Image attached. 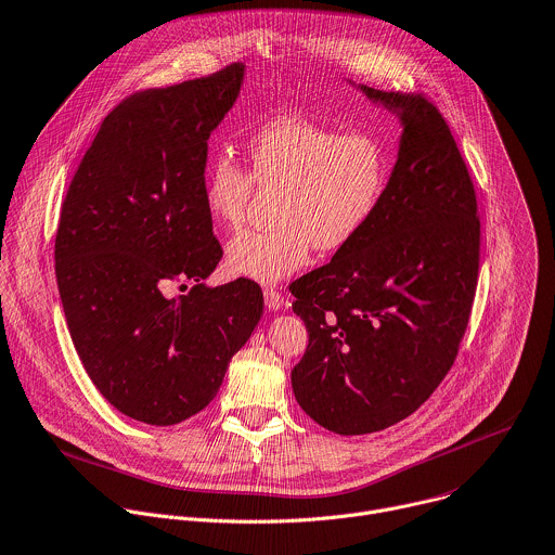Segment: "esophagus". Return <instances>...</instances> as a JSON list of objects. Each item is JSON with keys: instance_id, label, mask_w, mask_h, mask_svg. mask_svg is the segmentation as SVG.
<instances>
[{"instance_id": "1", "label": "esophagus", "mask_w": 555, "mask_h": 555, "mask_svg": "<svg viewBox=\"0 0 555 555\" xmlns=\"http://www.w3.org/2000/svg\"><path fill=\"white\" fill-rule=\"evenodd\" d=\"M263 298H266V307L270 311H279L285 305V296L279 292V287H272V285L263 289Z\"/></svg>"}]
</instances>
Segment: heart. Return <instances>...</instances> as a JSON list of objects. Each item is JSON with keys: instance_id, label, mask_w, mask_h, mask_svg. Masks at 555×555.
Returning <instances> with one entry per match:
<instances>
[{"instance_id": "obj_1", "label": "heart", "mask_w": 555, "mask_h": 555, "mask_svg": "<svg viewBox=\"0 0 555 555\" xmlns=\"http://www.w3.org/2000/svg\"><path fill=\"white\" fill-rule=\"evenodd\" d=\"M248 166L220 152L203 184L211 218L240 229L257 184L274 190L279 224L235 237L229 270L257 283H276L307 263L311 248L348 246L375 218L392 173L386 139L365 128L339 132L305 115H276L248 139Z\"/></svg>"}]
</instances>
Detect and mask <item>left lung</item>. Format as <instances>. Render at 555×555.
Listing matches in <instances>:
<instances>
[{
    "mask_svg": "<svg viewBox=\"0 0 555 555\" xmlns=\"http://www.w3.org/2000/svg\"><path fill=\"white\" fill-rule=\"evenodd\" d=\"M361 89L405 126L386 196L348 246L289 285L309 333L294 397L339 436L388 429L434 395L479 276L477 196L442 113L423 93Z\"/></svg>",
    "mask_w": 555,
    "mask_h": 555,
    "instance_id": "8db88e82",
    "label": "left lung"
}]
</instances>
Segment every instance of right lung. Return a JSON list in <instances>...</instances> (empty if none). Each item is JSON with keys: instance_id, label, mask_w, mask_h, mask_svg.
<instances>
[{"instance_id": "1", "label": "right lung", "mask_w": 555, "mask_h": 555, "mask_svg": "<svg viewBox=\"0 0 555 555\" xmlns=\"http://www.w3.org/2000/svg\"><path fill=\"white\" fill-rule=\"evenodd\" d=\"M244 65L124 98L85 152L61 209L54 259L85 371L121 414L176 425L218 395L263 313L248 279L205 287L222 259L203 198L207 141ZM194 280L167 299V282ZM182 287V285H180Z\"/></svg>"}]
</instances>
